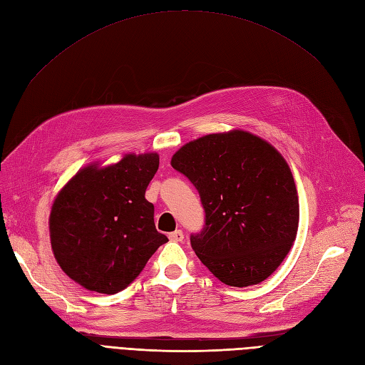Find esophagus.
<instances>
[{
  "label": "esophagus",
  "mask_w": 365,
  "mask_h": 365,
  "mask_svg": "<svg viewBox=\"0 0 365 365\" xmlns=\"http://www.w3.org/2000/svg\"><path fill=\"white\" fill-rule=\"evenodd\" d=\"M169 239L172 242H182L184 240V233L181 230H176L173 233H169Z\"/></svg>",
  "instance_id": "34e87169"
}]
</instances>
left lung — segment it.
Returning <instances> with one entry per match:
<instances>
[{
	"label": "left lung",
	"mask_w": 365,
	"mask_h": 365,
	"mask_svg": "<svg viewBox=\"0 0 365 365\" xmlns=\"http://www.w3.org/2000/svg\"><path fill=\"white\" fill-rule=\"evenodd\" d=\"M170 164L200 192L205 224L190 244L208 271L236 288L268 279L289 252L300 216L282 153L236 129L187 143Z\"/></svg>",
	"instance_id": "1"
}]
</instances>
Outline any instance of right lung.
I'll use <instances>...</instances> for the list:
<instances>
[{"instance_id": "obj_1", "label": "right lung", "mask_w": 365, "mask_h": 365, "mask_svg": "<svg viewBox=\"0 0 365 365\" xmlns=\"http://www.w3.org/2000/svg\"><path fill=\"white\" fill-rule=\"evenodd\" d=\"M158 153H128L118 163L90 164L65 184L50 213L54 257L88 291L117 294L134 282L169 239L153 222L145 193Z\"/></svg>"}]
</instances>
